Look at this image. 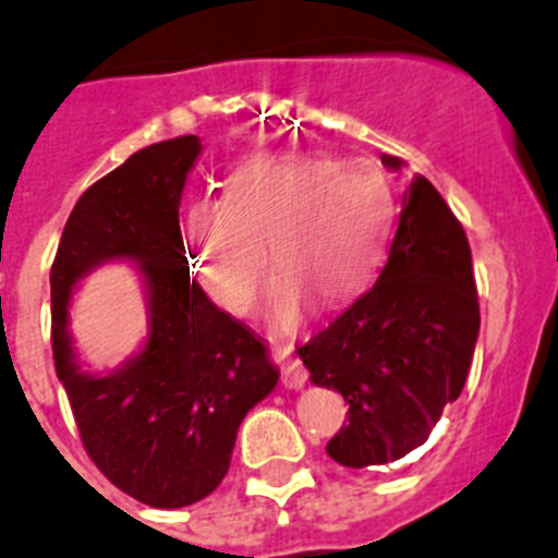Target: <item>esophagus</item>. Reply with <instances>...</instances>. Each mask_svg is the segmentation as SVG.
<instances>
[{"label": "esophagus", "instance_id": "34e87169", "mask_svg": "<svg viewBox=\"0 0 558 558\" xmlns=\"http://www.w3.org/2000/svg\"><path fill=\"white\" fill-rule=\"evenodd\" d=\"M272 357L275 363H280V379H283L286 388L300 390L305 383H308V372H305V366L296 361V357H291V352L286 350V347L272 343Z\"/></svg>", "mask_w": 558, "mask_h": 558}]
</instances>
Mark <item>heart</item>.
I'll list each match as a JSON object with an SVG mask.
<instances>
[{
	"label": "heart",
	"mask_w": 558,
	"mask_h": 558,
	"mask_svg": "<svg viewBox=\"0 0 558 558\" xmlns=\"http://www.w3.org/2000/svg\"><path fill=\"white\" fill-rule=\"evenodd\" d=\"M397 215V190L374 161L280 154L239 165L222 197H195L181 231L195 280L233 316L255 305L269 258V322L294 330L308 296L332 308L372 283Z\"/></svg>",
	"instance_id": "b5f03b06"
}]
</instances>
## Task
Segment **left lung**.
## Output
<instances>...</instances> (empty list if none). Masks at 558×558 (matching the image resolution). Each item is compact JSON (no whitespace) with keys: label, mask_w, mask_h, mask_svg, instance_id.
<instances>
[{"label":"left lung","mask_w":558,"mask_h":558,"mask_svg":"<svg viewBox=\"0 0 558 558\" xmlns=\"http://www.w3.org/2000/svg\"><path fill=\"white\" fill-rule=\"evenodd\" d=\"M399 170V156L383 154ZM478 338L471 244L440 192L415 175L377 283L296 355L338 390L350 424L327 444L347 468L388 465L426 444L462 393Z\"/></svg>","instance_id":"8db88e82"}]
</instances>
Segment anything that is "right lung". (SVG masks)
Instances as JSON below:
<instances>
[{"label": "right lung", "mask_w": 558, "mask_h": 558, "mask_svg": "<svg viewBox=\"0 0 558 558\" xmlns=\"http://www.w3.org/2000/svg\"><path fill=\"white\" fill-rule=\"evenodd\" d=\"M197 156L195 134L129 156L76 201L51 264V350L82 444L114 487L156 509L217 490L239 424L280 377L262 338L190 278L179 206ZM109 260L138 269L149 338L112 373H87L66 330L70 296Z\"/></svg>", "instance_id": "right-lung-1"}]
</instances>
